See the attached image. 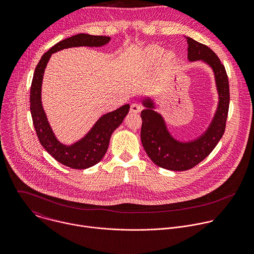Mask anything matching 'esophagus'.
I'll return each instance as SVG.
<instances>
[{"label": "esophagus", "mask_w": 254, "mask_h": 254, "mask_svg": "<svg viewBox=\"0 0 254 254\" xmlns=\"http://www.w3.org/2000/svg\"><path fill=\"white\" fill-rule=\"evenodd\" d=\"M141 111V106L138 104V103H132L130 105V113H134V114H137Z\"/></svg>", "instance_id": "obj_1"}]
</instances>
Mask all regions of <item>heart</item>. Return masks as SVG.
Here are the masks:
<instances>
[{"mask_svg": "<svg viewBox=\"0 0 254 254\" xmlns=\"http://www.w3.org/2000/svg\"><path fill=\"white\" fill-rule=\"evenodd\" d=\"M175 55L171 51L164 53L163 49L159 46H151L143 51V60L148 64H155L160 59L164 64H169L174 59Z\"/></svg>", "mask_w": 254, "mask_h": 254, "instance_id": "obj_1", "label": "heart"}]
</instances>
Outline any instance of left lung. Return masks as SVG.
Returning a JSON list of instances; mask_svg holds the SVG:
<instances>
[{"mask_svg":"<svg viewBox=\"0 0 254 254\" xmlns=\"http://www.w3.org/2000/svg\"><path fill=\"white\" fill-rule=\"evenodd\" d=\"M189 61H201L208 65L214 74L218 104L206 130L190 140L176 138L168 128L163 116L156 111V100L141 99L144 110L140 139L149 158L159 167L171 171H186L202 162L221 139L226 126L229 108V82L224 65L206 45L187 37Z\"/></svg>","mask_w":254,"mask_h":254,"instance_id":"obj_1","label":"left lung"}]
</instances>
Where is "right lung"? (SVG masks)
<instances>
[{
  "label": "right lung",
  "instance_id": "obj_1",
  "mask_svg": "<svg viewBox=\"0 0 254 254\" xmlns=\"http://www.w3.org/2000/svg\"><path fill=\"white\" fill-rule=\"evenodd\" d=\"M111 41L107 36L80 33L55 44L40 59L35 68L30 91V111L33 125L43 148L60 164L72 169H87L101 161L105 155L113 132L128 114L129 104L102 115L92 127L79 139L66 144L55 135L42 104V82L45 68L53 53L72 47H101Z\"/></svg>",
  "mask_w": 254,
  "mask_h": 254
}]
</instances>
